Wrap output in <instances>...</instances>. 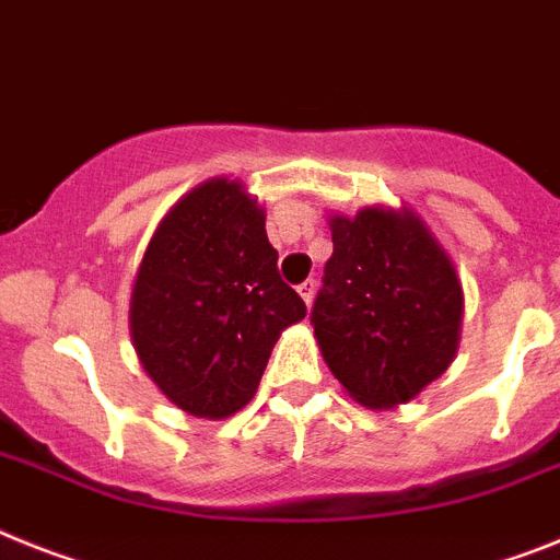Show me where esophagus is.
<instances>
[{
  "instance_id": "34e87169",
  "label": "esophagus",
  "mask_w": 560,
  "mask_h": 560,
  "mask_svg": "<svg viewBox=\"0 0 560 560\" xmlns=\"http://www.w3.org/2000/svg\"><path fill=\"white\" fill-rule=\"evenodd\" d=\"M299 295H302L304 304H307V307H310V304H313V299H316V281L307 279V281H304V284H299Z\"/></svg>"
}]
</instances>
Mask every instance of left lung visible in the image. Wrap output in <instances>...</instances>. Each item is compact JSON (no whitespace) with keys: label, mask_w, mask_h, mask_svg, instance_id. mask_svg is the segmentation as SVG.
I'll return each mask as SVG.
<instances>
[{"label":"left lung","mask_w":560,"mask_h":560,"mask_svg":"<svg viewBox=\"0 0 560 560\" xmlns=\"http://www.w3.org/2000/svg\"><path fill=\"white\" fill-rule=\"evenodd\" d=\"M327 222L332 256L310 316L324 364L370 410L412 401L462 341L453 258L412 208L373 205Z\"/></svg>","instance_id":"1"}]
</instances>
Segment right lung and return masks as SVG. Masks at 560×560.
I'll list each match as a JSON object with an SVG mask.
<instances>
[{
  "label": "right lung",
  "mask_w": 560,
  "mask_h": 560,
  "mask_svg": "<svg viewBox=\"0 0 560 560\" xmlns=\"http://www.w3.org/2000/svg\"><path fill=\"white\" fill-rule=\"evenodd\" d=\"M265 208L242 178L215 176L173 205L130 293V341L178 410L228 418L250 404L272 347L307 307L279 276Z\"/></svg>",
  "instance_id": "right-lung-1"
}]
</instances>
